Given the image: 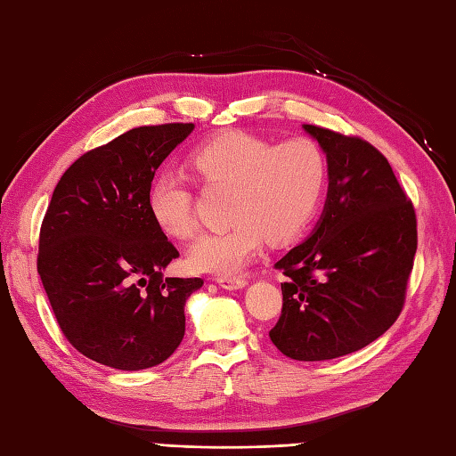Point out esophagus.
I'll list each match as a JSON object with an SVG mask.
<instances>
[{"label": "esophagus", "instance_id": "obj_1", "mask_svg": "<svg viewBox=\"0 0 456 456\" xmlns=\"http://www.w3.org/2000/svg\"><path fill=\"white\" fill-rule=\"evenodd\" d=\"M215 281L222 289H228V290L246 287V282H248L244 277H240V275H216Z\"/></svg>", "mask_w": 456, "mask_h": 456}]
</instances>
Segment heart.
I'll list each match as a JSON object with an SVG mask.
<instances>
[{
    "instance_id": "1",
    "label": "heart",
    "mask_w": 456,
    "mask_h": 456,
    "mask_svg": "<svg viewBox=\"0 0 456 456\" xmlns=\"http://www.w3.org/2000/svg\"><path fill=\"white\" fill-rule=\"evenodd\" d=\"M199 181L228 191L232 226L199 238L187 254L199 273H234L254 257L263 240L285 244L308 228L328 181L323 150L308 138L275 144L267 138L226 130L208 138L189 158ZM148 210L161 234H195L193 193L174 174H159L148 191Z\"/></svg>"
}]
</instances>
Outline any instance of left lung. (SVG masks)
Segmentation results:
<instances>
[{
	"label": "left lung",
	"instance_id": "left-lung-1",
	"mask_svg": "<svg viewBox=\"0 0 456 456\" xmlns=\"http://www.w3.org/2000/svg\"><path fill=\"white\" fill-rule=\"evenodd\" d=\"M305 130L328 156V200L314 234L275 263L289 281L269 338L290 359L326 361L367 347L398 320L418 220L388 159L367 140Z\"/></svg>",
	"mask_w": 456,
	"mask_h": 456
}]
</instances>
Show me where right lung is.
<instances>
[{"mask_svg":"<svg viewBox=\"0 0 456 456\" xmlns=\"http://www.w3.org/2000/svg\"><path fill=\"white\" fill-rule=\"evenodd\" d=\"M193 123L138 126L69 166L50 199L37 271L60 330L91 361L156 367L185 336L202 279L164 277L179 257L148 210L151 179Z\"/></svg>","mask_w":456,"mask_h":456,"instance_id":"right-lung-1","label":"right lung"}]
</instances>
